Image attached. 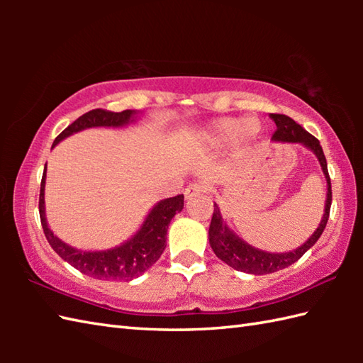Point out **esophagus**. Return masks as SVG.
<instances>
[{"label":"esophagus","instance_id":"obj_1","mask_svg":"<svg viewBox=\"0 0 363 363\" xmlns=\"http://www.w3.org/2000/svg\"><path fill=\"white\" fill-rule=\"evenodd\" d=\"M206 191H207V186L204 182H194L186 189L184 195H186L187 199H190V198H194L196 195H203V194H206Z\"/></svg>","mask_w":363,"mask_h":363}]
</instances>
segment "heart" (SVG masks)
<instances>
[{
	"instance_id": "obj_1",
	"label": "heart",
	"mask_w": 363,
	"mask_h": 363,
	"mask_svg": "<svg viewBox=\"0 0 363 363\" xmlns=\"http://www.w3.org/2000/svg\"><path fill=\"white\" fill-rule=\"evenodd\" d=\"M259 133V123L252 120H240V118H223L206 133V138L213 145H226L235 140L238 135L245 138L256 137Z\"/></svg>"
}]
</instances>
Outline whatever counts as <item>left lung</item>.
Segmentation results:
<instances>
[{"mask_svg":"<svg viewBox=\"0 0 363 363\" xmlns=\"http://www.w3.org/2000/svg\"><path fill=\"white\" fill-rule=\"evenodd\" d=\"M276 123V130L273 134L274 142H290V143H301L304 145L306 148L313 151L315 156L318 157V162L321 165L323 173H325L326 182H328V195H326V206H325V213H323V218L317 230L309 237L304 245H301L299 248L293 250L290 252H267L254 248V246L248 245L245 240H242L234 230H230L225 220H223L220 209L217 203L213 204V215L209 228V243L212 246L213 252L217 254V257L221 259L225 264L233 267L237 272L250 273V274H268L279 272L295 264L296 260L304 256V252L309 251L312 246L317 243L318 238L321 237L323 230H325L328 220H329V211H330V203H333V190H330V177L328 173V164L325 152H323L321 145L318 138H315L312 134L307 133L303 126H299L295 120H291L287 115L282 113H272L269 115Z\"/></svg>","mask_w":363,"mask_h":363,"instance_id":"8db88e82","label":"left lung"}]
</instances>
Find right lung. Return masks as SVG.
Here are the masks:
<instances>
[{"label": "right lung", "instance_id": "add662e5", "mask_svg": "<svg viewBox=\"0 0 363 363\" xmlns=\"http://www.w3.org/2000/svg\"><path fill=\"white\" fill-rule=\"evenodd\" d=\"M135 111L111 112L106 109H94L81 115L70 126L65 128L52 143V148L65 137L79 133L87 128H121L134 121ZM45 177L46 165L40 182V196H38V213L46 240L51 248L72 267L79 269L94 279L101 281H130L143 274L152 267L164 252L167 246V229L169 221L184 207V195L162 199L152 207L142 228L134 237L120 246L104 251H81L68 246L52 234L45 217Z\"/></svg>", "mask_w": 363, "mask_h": 363}]
</instances>
